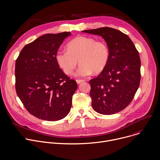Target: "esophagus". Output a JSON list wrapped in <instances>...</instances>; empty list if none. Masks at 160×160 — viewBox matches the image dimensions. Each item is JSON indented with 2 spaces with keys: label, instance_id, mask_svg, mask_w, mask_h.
Segmentation results:
<instances>
[{
  "label": "esophagus",
  "instance_id": "obj_1",
  "mask_svg": "<svg viewBox=\"0 0 160 160\" xmlns=\"http://www.w3.org/2000/svg\"><path fill=\"white\" fill-rule=\"evenodd\" d=\"M84 81V80H83V79H76V82L78 84H80Z\"/></svg>",
  "mask_w": 160,
  "mask_h": 160
}]
</instances>
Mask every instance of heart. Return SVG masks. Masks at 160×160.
Instances as JSON below:
<instances>
[{
	"instance_id": "1",
	"label": "heart",
	"mask_w": 160,
	"mask_h": 160,
	"mask_svg": "<svg viewBox=\"0 0 160 160\" xmlns=\"http://www.w3.org/2000/svg\"><path fill=\"white\" fill-rule=\"evenodd\" d=\"M67 50H59L55 60L59 68L67 75L72 74L81 63L78 74L86 76L101 72L107 66L110 56L109 49L103 41H96L92 37H78L67 45Z\"/></svg>"
}]
</instances>
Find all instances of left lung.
<instances>
[{
    "instance_id": "8db88e82",
    "label": "left lung",
    "mask_w": 160,
    "mask_h": 160,
    "mask_svg": "<svg viewBox=\"0 0 160 160\" xmlns=\"http://www.w3.org/2000/svg\"><path fill=\"white\" fill-rule=\"evenodd\" d=\"M82 32L102 36L110 52L105 68L89 81L92 108L103 115L118 113L131 103L139 86V52L130 38L116 29L103 27Z\"/></svg>"
}]
</instances>
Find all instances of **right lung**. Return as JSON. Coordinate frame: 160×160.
I'll list each match as a JSON object with an SVG mask.
<instances>
[{
    "instance_id": "add662e5",
    "label": "right lung",
    "mask_w": 160,
    "mask_h": 160,
    "mask_svg": "<svg viewBox=\"0 0 160 160\" xmlns=\"http://www.w3.org/2000/svg\"><path fill=\"white\" fill-rule=\"evenodd\" d=\"M70 32L46 34L26 45L16 60V91L27 111L47 121H57L69 113L78 88L59 68L55 55Z\"/></svg>"
}]
</instances>
